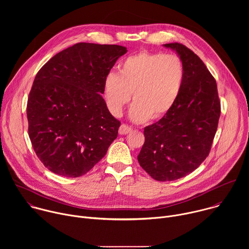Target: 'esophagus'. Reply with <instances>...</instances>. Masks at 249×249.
Wrapping results in <instances>:
<instances>
[{
  "mask_svg": "<svg viewBox=\"0 0 249 249\" xmlns=\"http://www.w3.org/2000/svg\"><path fill=\"white\" fill-rule=\"evenodd\" d=\"M132 128L126 124H122L119 128V134L120 135H126V134H129L130 132H132Z\"/></svg>",
  "mask_w": 249,
  "mask_h": 249,
  "instance_id": "esophagus-1",
  "label": "esophagus"
}]
</instances>
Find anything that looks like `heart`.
Segmentation results:
<instances>
[{"label":"heart","mask_w":249,"mask_h":249,"mask_svg":"<svg viewBox=\"0 0 249 249\" xmlns=\"http://www.w3.org/2000/svg\"><path fill=\"white\" fill-rule=\"evenodd\" d=\"M185 78L182 60L173 54L139 52L123 59L118 74L104 79L103 96L114 116H121L132 98L130 116L141 123L164 117L178 99Z\"/></svg>","instance_id":"heart-1"}]
</instances>
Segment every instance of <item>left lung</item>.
I'll return each instance as SVG.
<instances>
[{"instance_id":"8db88e82","label":"left lung","mask_w":249,"mask_h":249,"mask_svg":"<svg viewBox=\"0 0 249 249\" xmlns=\"http://www.w3.org/2000/svg\"><path fill=\"white\" fill-rule=\"evenodd\" d=\"M183 62L185 78L172 109L144 129L138 161L158 181H171L194 171L209 156L221 115L217 83L203 61L180 43L163 45Z\"/></svg>"}]
</instances>
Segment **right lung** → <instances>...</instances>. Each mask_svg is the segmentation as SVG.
Instances as JSON below:
<instances>
[{
  "label": "right lung",
  "instance_id": "add662e5",
  "mask_svg": "<svg viewBox=\"0 0 249 249\" xmlns=\"http://www.w3.org/2000/svg\"><path fill=\"white\" fill-rule=\"evenodd\" d=\"M120 45L81 42L52 57L35 76L26 114L33 150L50 171L67 177L89 172L117 138L120 121L101 96Z\"/></svg>",
  "mask_w": 249,
  "mask_h": 249
}]
</instances>
